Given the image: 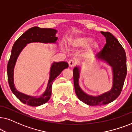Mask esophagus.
<instances>
[{"label":"esophagus","instance_id":"34e87169","mask_svg":"<svg viewBox=\"0 0 132 132\" xmlns=\"http://www.w3.org/2000/svg\"><path fill=\"white\" fill-rule=\"evenodd\" d=\"M68 63H69V66L71 68L73 67V66H74L75 65V61L74 60H73V59L70 60L68 61Z\"/></svg>","mask_w":132,"mask_h":132}]
</instances>
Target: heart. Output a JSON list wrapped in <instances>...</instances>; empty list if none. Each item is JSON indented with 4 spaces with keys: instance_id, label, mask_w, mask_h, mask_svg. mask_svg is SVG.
<instances>
[{
    "instance_id": "b5f03b06",
    "label": "heart",
    "mask_w": 132,
    "mask_h": 132,
    "mask_svg": "<svg viewBox=\"0 0 132 132\" xmlns=\"http://www.w3.org/2000/svg\"><path fill=\"white\" fill-rule=\"evenodd\" d=\"M93 38L89 36L73 37L69 40V44L73 48L80 49L87 46L84 53L85 57H89L99 50L100 46L97 42H92Z\"/></svg>"
}]
</instances>
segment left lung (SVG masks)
Segmentation results:
<instances>
[{"label": "left lung", "instance_id": "1", "mask_svg": "<svg viewBox=\"0 0 132 132\" xmlns=\"http://www.w3.org/2000/svg\"><path fill=\"white\" fill-rule=\"evenodd\" d=\"M101 33L106 37V43L96 57L98 60L106 62L112 68L113 86L111 90L96 96L86 94L79 86L80 69L75 67L73 70V82L77 97L89 106L105 105L117 99L121 94L127 75L126 55L124 48L111 33L103 31Z\"/></svg>", "mask_w": 132, "mask_h": 132}]
</instances>
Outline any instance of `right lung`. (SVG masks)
Masks as SVG:
<instances>
[{
	"label": "right lung",
	"mask_w": 132,
	"mask_h": 132,
	"mask_svg": "<svg viewBox=\"0 0 132 132\" xmlns=\"http://www.w3.org/2000/svg\"><path fill=\"white\" fill-rule=\"evenodd\" d=\"M57 31L51 28H40L38 26L29 28L24 32L14 44L12 48L11 56L7 66L8 80L11 90L15 96L24 104L31 106H38L46 103L50 99L52 92V85L56 77L69 64L65 61L54 62L50 70V77L45 92L40 96H32L21 93L15 89L14 83V69L19 54L26 45L33 42H40L43 43H55L58 39L55 37Z\"/></svg>",
	"instance_id": "obj_1"
}]
</instances>
